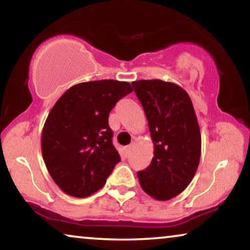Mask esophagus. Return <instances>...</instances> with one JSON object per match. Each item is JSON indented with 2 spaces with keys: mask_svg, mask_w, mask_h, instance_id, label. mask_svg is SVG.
<instances>
[{
  "mask_svg": "<svg viewBox=\"0 0 250 250\" xmlns=\"http://www.w3.org/2000/svg\"><path fill=\"white\" fill-rule=\"evenodd\" d=\"M131 151H132V146H125V148H124V155L126 157L129 156V153H131Z\"/></svg>",
  "mask_w": 250,
  "mask_h": 250,
  "instance_id": "esophagus-1",
  "label": "esophagus"
}]
</instances>
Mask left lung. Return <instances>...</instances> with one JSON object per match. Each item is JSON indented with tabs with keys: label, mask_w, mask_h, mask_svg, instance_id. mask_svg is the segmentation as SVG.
<instances>
[{
	"label": "left lung",
	"mask_w": 250,
	"mask_h": 250,
	"mask_svg": "<svg viewBox=\"0 0 250 250\" xmlns=\"http://www.w3.org/2000/svg\"><path fill=\"white\" fill-rule=\"evenodd\" d=\"M132 85L153 142L151 164L138 172L140 186L153 199L169 200L187 189L199 166L201 135L192 101L172 82L141 80Z\"/></svg>",
	"instance_id": "1"
}]
</instances>
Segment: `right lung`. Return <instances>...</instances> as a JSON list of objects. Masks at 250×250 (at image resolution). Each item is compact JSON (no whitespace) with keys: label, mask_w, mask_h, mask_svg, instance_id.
Instances as JSON below:
<instances>
[{"label":"right lung","mask_w":250,"mask_h":250,"mask_svg":"<svg viewBox=\"0 0 250 250\" xmlns=\"http://www.w3.org/2000/svg\"><path fill=\"white\" fill-rule=\"evenodd\" d=\"M132 91L127 82H84L54 104L44 123L41 148L47 172L64 193L85 198L105 184L121 160L111 142L109 112Z\"/></svg>","instance_id":"1"}]
</instances>
